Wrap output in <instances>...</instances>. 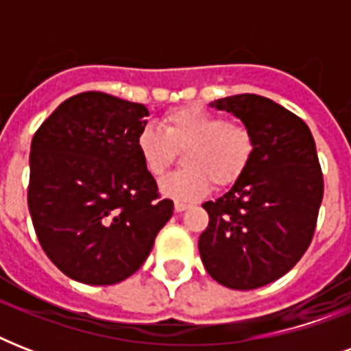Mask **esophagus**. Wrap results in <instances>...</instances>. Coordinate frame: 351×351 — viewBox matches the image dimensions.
Listing matches in <instances>:
<instances>
[{"label":"esophagus","mask_w":351,"mask_h":351,"mask_svg":"<svg viewBox=\"0 0 351 351\" xmlns=\"http://www.w3.org/2000/svg\"><path fill=\"white\" fill-rule=\"evenodd\" d=\"M191 208V204L186 202H175V211L176 213H182V211H187V209Z\"/></svg>","instance_id":"esophagus-1"}]
</instances>
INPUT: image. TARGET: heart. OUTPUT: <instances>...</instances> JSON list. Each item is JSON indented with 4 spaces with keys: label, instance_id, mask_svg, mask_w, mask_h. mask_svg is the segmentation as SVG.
I'll list each match as a JSON object with an SVG mask.
<instances>
[{
    "label": "heart",
    "instance_id": "obj_1",
    "mask_svg": "<svg viewBox=\"0 0 351 351\" xmlns=\"http://www.w3.org/2000/svg\"><path fill=\"white\" fill-rule=\"evenodd\" d=\"M136 149L143 167L160 178L184 151V169L165 176L160 191L180 202L204 197L213 184L233 186L250 167L256 151L255 132L247 123L226 120L200 106L171 109L162 117V129L143 127L136 134Z\"/></svg>",
    "mask_w": 351,
    "mask_h": 351
}]
</instances>
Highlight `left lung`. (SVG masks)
Listing matches in <instances>:
<instances>
[{"label":"left lung","instance_id":"obj_1","mask_svg":"<svg viewBox=\"0 0 351 351\" xmlns=\"http://www.w3.org/2000/svg\"><path fill=\"white\" fill-rule=\"evenodd\" d=\"M211 107L247 123L256 151L230 191L204 204L209 224L198 250L219 284L262 288L300 261L315 233L324 195L315 140L297 114L264 96H230Z\"/></svg>","mask_w":351,"mask_h":351}]
</instances>
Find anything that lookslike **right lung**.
Segmentation results:
<instances>
[{
	"instance_id": "right-lung-1",
	"label": "right lung",
	"mask_w": 351,
	"mask_h": 351,
	"mask_svg": "<svg viewBox=\"0 0 351 351\" xmlns=\"http://www.w3.org/2000/svg\"><path fill=\"white\" fill-rule=\"evenodd\" d=\"M149 111L106 93H80L30 143L27 202L36 237L67 277L111 286L140 269L173 217L143 167L136 134Z\"/></svg>"
}]
</instances>
